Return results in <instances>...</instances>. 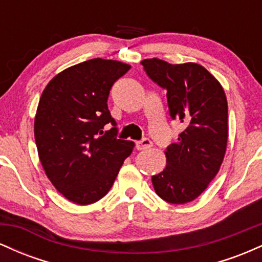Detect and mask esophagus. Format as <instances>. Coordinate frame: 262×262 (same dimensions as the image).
<instances>
[{
	"mask_svg": "<svg viewBox=\"0 0 262 262\" xmlns=\"http://www.w3.org/2000/svg\"><path fill=\"white\" fill-rule=\"evenodd\" d=\"M152 146V141L149 139V138H144L139 141H137V149L138 150H145L149 149Z\"/></svg>",
	"mask_w": 262,
	"mask_h": 262,
	"instance_id": "obj_1",
	"label": "esophagus"
}]
</instances>
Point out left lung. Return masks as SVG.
<instances>
[{
  "mask_svg": "<svg viewBox=\"0 0 262 262\" xmlns=\"http://www.w3.org/2000/svg\"><path fill=\"white\" fill-rule=\"evenodd\" d=\"M149 79L166 91L171 118L185 130L166 148V167L151 177L159 197L172 204L193 201L223 162L228 140V103L223 87L203 66L141 61Z\"/></svg>",
  "mask_w": 262,
  "mask_h": 262,
  "instance_id": "8db88e82",
  "label": "left lung"
}]
</instances>
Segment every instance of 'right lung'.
<instances>
[{
  "mask_svg": "<svg viewBox=\"0 0 262 262\" xmlns=\"http://www.w3.org/2000/svg\"><path fill=\"white\" fill-rule=\"evenodd\" d=\"M129 69L116 60H87L56 75L41 93L34 121L39 159L71 202L91 204L106 196L133 151V141L117 138L107 104L113 83Z\"/></svg>",
  "mask_w": 262,
  "mask_h": 262,
  "instance_id": "obj_1",
  "label": "right lung"
}]
</instances>
